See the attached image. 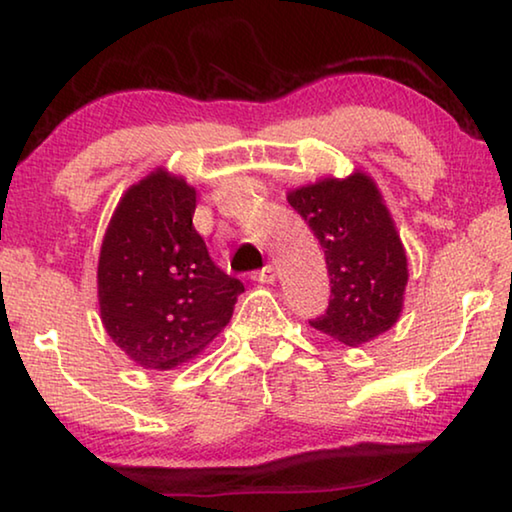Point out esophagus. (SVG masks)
Wrapping results in <instances>:
<instances>
[{"label": "esophagus", "instance_id": "34e87169", "mask_svg": "<svg viewBox=\"0 0 512 512\" xmlns=\"http://www.w3.org/2000/svg\"><path fill=\"white\" fill-rule=\"evenodd\" d=\"M275 278H278V271H275L273 264H266L262 271H257V273L253 275V280L262 282V285H273Z\"/></svg>", "mask_w": 512, "mask_h": 512}]
</instances>
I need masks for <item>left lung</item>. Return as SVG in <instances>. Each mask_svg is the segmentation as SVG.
<instances>
[{
    "mask_svg": "<svg viewBox=\"0 0 512 512\" xmlns=\"http://www.w3.org/2000/svg\"><path fill=\"white\" fill-rule=\"evenodd\" d=\"M319 239L330 275L326 314L310 326L346 346L367 344L399 321L408 257L392 214L367 173L323 177L287 193Z\"/></svg>",
    "mask_w": 512,
    "mask_h": 512,
    "instance_id": "left-lung-1",
    "label": "left lung"
}]
</instances>
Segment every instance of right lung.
<instances>
[{
  "mask_svg": "<svg viewBox=\"0 0 512 512\" xmlns=\"http://www.w3.org/2000/svg\"><path fill=\"white\" fill-rule=\"evenodd\" d=\"M196 189L166 168L129 186L104 232L97 300L107 335L143 369L189 362L232 319L241 280L193 227Z\"/></svg>",
  "mask_w": 512,
  "mask_h": 512,
  "instance_id": "obj_1",
  "label": "right lung"
}]
</instances>
